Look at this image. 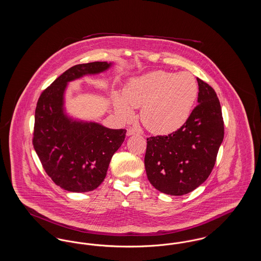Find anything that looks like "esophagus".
Here are the masks:
<instances>
[{
    "mask_svg": "<svg viewBox=\"0 0 261 261\" xmlns=\"http://www.w3.org/2000/svg\"><path fill=\"white\" fill-rule=\"evenodd\" d=\"M127 136H132V135H137V134H139L138 132H137L136 130H134L133 128H129V129H127Z\"/></svg>",
    "mask_w": 261,
    "mask_h": 261,
    "instance_id": "1",
    "label": "esophagus"
}]
</instances>
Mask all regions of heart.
<instances>
[{
	"instance_id": "heart-1",
	"label": "heart",
	"mask_w": 261,
	"mask_h": 261,
	"mask_svg": "<svg viewBox=\"0 0 261 261\" xmlns=\"http://www.w3.org/2000/svg\"><path fill=\"white\" fill-rule=\"evenodd\" d=\"M123 96L113 95L116 113L123 119L133 116V108H141V120L150 132L171 134L189 120L199 97L196 77L188 71H151L132 79Z\"/></svg>"
}]
</instances>
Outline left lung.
I'll list each match as a JSON object with an SVG mask.
<instances>
[{
	"label": "left lung",
	"mask_w": 261,
	"mask_h": 261,
	"mask_svg": "<svg viewBox=\"0 0 261 261\" xmlns=\"http://www.w3.org/2000/svg\"><path fill=\"white\" fill-rule=\"evenodd\" d=\"M197 80L199 105L186 124L167 136L147 139L148 179L156 190L170 196L186 195L208 178L223 142L219 99L208 84Z\"/></svg>",
	"instance_id": "left-lung-1"
}]
</instances>
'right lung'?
<instances>
[{"label": "right lung", "instance_id": "right-lung-1", "mask_svg": "<svg viewBox=\"0 0 261 261\" xmlns=\"http://www.w3.org/2000/svg\"><path fill=\"white\" fill-rule=\"evenodd\" d=\"M113 62L77 64L58 77L38 99L33 146L45 171L63 190L86 193L105 180L112 155L124 142L125 129H111L71 116L65 108L68 84L108 71Z\"/></svg>", "mask_w": 261, "mask_h": 261}]
</instances>
